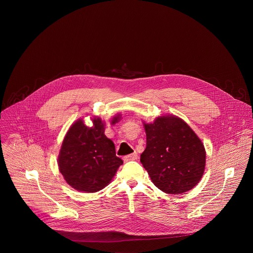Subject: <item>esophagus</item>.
I'll return each mask as SVG.
<instances>
[{
  "instance_id": "obj_1",
  "label": "esophagus",
  "mask_w": 253,
  "mask_h": 253,
  "mask_svg": "<svg viewBox=\"0 0 253 253\" xmlns=\"http://www.w3.org/2000/svg\"><path fill=\"white\" fill-rule=\"evenodd\" d=\"M137 157H138L137 153H136V152H134V153H132V154H129V155L124 156V157H123V159H124V161H125V162H128V161L136 160V159H137Z\"/></svg>"
}]
</instances>
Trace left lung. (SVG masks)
<instances>
[{
  "instance_id": "left-lung-1",
  "label": "left lung",
  "mask_w": 253,
  "mask_h": 253,
  "mask_svg": "<svg viewBox=\"0 0 253 253\" xmlns=\"http://www.w3.org/2000/svg\"><path fill=\"white\" fill-rule=\"evenodd\" d=\"M146 149L140 161L154 185L168 194L192 189L205 168V149L193 130L176 116H161L144 124Z\"/></svg>"
}]
</instances>
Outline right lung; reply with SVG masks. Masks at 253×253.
<instances>
[{"label":"right lung","mask_w":253,"mask_h":253,"mask_svg":"<svg viewBox=\"0 0 253 253\" xmlns=\"http://www.w3.org/2000/svg\"><path fill=\"white\" fill-rule=\"evenodd\" d=\"M117 121L118 116L112 123ZM104 129L100 118L93 119V127L78 120L70 127L62 143L58 158L60 172L67 183L79 191L93 193L103 189L123 163Z\"/></svg>","instance_id":"obj_1"}]
</instances>
